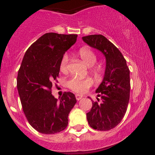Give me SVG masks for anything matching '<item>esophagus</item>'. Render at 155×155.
<instances>
[{
  "label": "esophagus",
  "instance_id": "1",
  "mask_svg": "<svg viewBox=\"0 0 155 155\" xmlns=\"http://www.w3.org/2000/svg\"><path fill=\"white\" fill-rule=\"evenodd\" d=\"M83 97V96L82 95H80V94H76V99L77 100V101H79V100H81L82 98Z\"/></svg>",
  "mask_w": 155,
  "mask_h": 155
}]
</instances>
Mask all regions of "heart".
Wrapping results in <instances>:
<instances>
[{"label":"heart","mask_w":155,"mask_h":155,"mask_svg":"<svg viewBox=\"0 0 155 155\" xmlns=\"http://www.w3.org/2000/svg\"><path fill=\"white\" fill-rule=\"evenodd\" d=\"M79 55L82 61L87 65V67H92L96 64L97 62V55L91 49L83 47L81 48L79 51ZM68 56L64 54L61 59L60 64L61 71L65 72L68 68ZM96 70H99V68L97 67ZM92 85V80L89 78L80 79L76 77H72L67 81V86L73 91L77 93H83L86 91L87 89Z\"/></svg>","instance_id":"obj_1"}]
</instances>
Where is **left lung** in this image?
I'll list each match as a JSON object with an SVG mask.
<instances>
[{
    "instance_id": "obj_1",
    "label": "left lung",
    "mask_w": 155,
    "mask_h": 155,
    "mask_svg": "<svg viewBox=\"0 0 155 155\" xmlns=\"http://www.w3.org/2000/svg\"><path fill=\"white\" fill-rule=\"evenodd\" d=\"M82 40L99 50L106 58L104 77L96 90L101 103L92 102L91 109L86 114L87 122L94 130H109L121 122L126 113L130 89L129 68L121 51L104 36H85Z\"/></svg>"
}]
</instances>
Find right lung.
Masks as SVG:
<instances>
[{
	"instance_id": "obj_1",
	"label": "right lung",
	"mask_w": 155,
	"mask_h": 155,
	"mask_svg": "<svg viewBox=\"0 0 155 155\" xmlns=\"http://www.w3.org/2000/svg\"><path fill=\"white\" fill-rule=\"evenodd\" d=\"M76 34L47 33L28 48L17 76V89L29 124L44 134L64 130L68 115L76 103L75 95L64 92L59 98L51 94L64 54L76 43Z\"/></svg>"
}]
</instances>
